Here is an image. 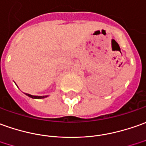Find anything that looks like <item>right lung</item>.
Instances as JSON below:
<instances>
[{
	"instance_id": "right-lung-1",
	"label": "right lung",
	"mask_w": 146,
	"mask_h": 146,
	"mask_svg": "<svg viewBox=\"0 0 146 146\" xmlns=\"http://www.w3.org/2000/svg\"><path fill=\"white\" fill-rule=\"evenodd\" d=\"M30 98H44L45 97H47V96H34V95H31V94H26Z\"/></svg>"
}]
</instances>
